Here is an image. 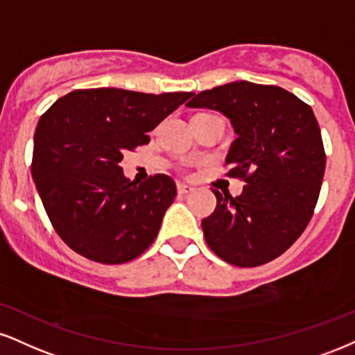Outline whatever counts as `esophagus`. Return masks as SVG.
<instances>
[{"label": "esophagus", "instance_id": "obj_1", "mask_svg": "<svg viewBox=\"0 0 355 355\" xmlns=\"http://www.w3.org/2000/svg\"><path fill=\"white\" fill-rule=\"evenodd\" d=\"M177 190H178V193H180V195H189V193H191V191H193L195 189H193V187H191V185H187V183H178Z\"/></svg>", "mask_w": 355, "mask_h": 355}]
</instances>
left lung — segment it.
Masks as SVG:
<instances>
[{"mask_svg": "<svg viewBox=\"0 0 355 355\" xmlns=\"http://www.w3.org/2000/svg\"><path fill=\"white\" fill-rule=\"evenodd\" d=\"M187 107L220 110L236 139L226 175L246 182L240 196L216 195L202 221L211 251L240 268L277 258L304 232L321 191L326 152L313 109L277 85L236 80L193 94Z\"/></svg>", "mask_w": 355, "mask_h": 355, "instance_id": "left-lung-1", "label": "left lung"}]
</instances>
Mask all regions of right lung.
I'll return each mask as SVG.
<instances>
[{"mask_svg":"<svg viewBox=\"0 0 355 355\" xmlns=\"http://www.w3.org/2000/svg\"><path fill=\"white\" fill-rule=\"evenodd\" d=\"M193 96L125 89H78L54 102L34 132L31 175L51 225L91 261H132L159 234L175 182L157 173L144 183L123 177L127 150Z\"/></svg>","mask_w":355,"mask_h":355,"instance_id":"1","label":"right lung"}]
</instances>
